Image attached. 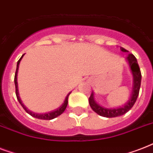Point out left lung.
<instances>
[{
	"mask_svg": "<svg viewBox=\"0 0 153 153\" xmlns=\"http://www.w3.org/2000/svg\"><path fill=\"white\" fill-rule=\"evenodd\" d=\"M121 50L123 52H128V51L123 48H121ZM126 59L128 62L133 79V90H132V94L130 95V98H129L128 102L125 103L122 106L113 108V109L112 108L108 109V108L101 106L100 105H98L95 102L94 93L92 92L91 97L89 98V103H90L91 109L100 116L105 117H116L121 116V115L126 114L133 106V105L135 104L138 94H139V91H140V82H141V73H140V67H139V65L137 63V60L133 54H128Z\"/></svg>",
	"mask_w": 153,
	"mask_h": 153,
	"instance_id": "left-lung-1",
	"label": "left lung"
}]
</instances>
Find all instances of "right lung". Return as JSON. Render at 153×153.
<instances>
[{
  "mask_svg": "<svg viewBox=\"0 0 153 153\" xmlns=\"http://www.w3.org/2000/svg\"><path fill=\"white\" fill-rule=\"evenodd\" d=\"M25 55V54H24ZM24 55L21 56L20 59L18 60L17 62V65H16V73H15V78H14V82H15V86H16V98H17V100L18 102H20V104L21 105V106L24 108L25 111L27 112V114H30L31 116L34 117L36 118H38V119H41V120H51V119H54L55 117H57L58 116H59L61 114L64 112V110L66 109L67 106V104H68V97H69L70 92L67 95L66 98H65L64 102L62 103L61 105H60L58 109H55V110H53V111L51 112H48V113H45V114H36V113H33V112L30 111L29 109H27L26 107L25 106V105L23 104L21 100H20V96H19V92H18V86H17V72H18V68H19V64H20V62L21 59L23 58Z\"/></svg>",
  "mask_w": 153,
  "mask_h": 153,
  "instance_id": "right-lung-1",
  "label": "right lung"
}]
</instances>
